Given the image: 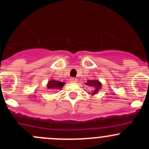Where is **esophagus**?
I'll list each match as a JSON object with an SVG mask.
<instances>
[{"instance_id":"obj_1","label":"esophagus","mask_w":149,"mask_h":149,"mask_svg":"<svg viewBox=\"0 0 149 149\" xmlns=\"http://www.w3.org/2000/svg\"><path fill=\"white\" fill-rule=\"evenodd\" d=\"M70 81L71 82V83H76V82L77 81V79H76V78H70Z\"/></svg>"}]
</instances>
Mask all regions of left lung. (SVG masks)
Here are the masks:
<instances>
[{"instance_id":"left-lung-1","label":"left lung","mask_w":149,"mask_h":149,"mask_svg":"<svg viewBox=\"0 0 149 149\" xmlns=\"http://www.w3.org/2000/svg\"><path fill=\"white\" fill-rule=\"evenodd\" d=\"M85 84L88 86L91 87L92 88V91L91 92V95H94V94H97L99 91V90L101 89L102 87V84L101 82L99 81L98 80H96V79H94V80H88L86 83Z\"/></svg>"}]
</instances>
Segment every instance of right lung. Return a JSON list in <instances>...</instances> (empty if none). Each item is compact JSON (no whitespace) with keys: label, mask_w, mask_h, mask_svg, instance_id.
<instances>
[{"label":"right lung","mask_w":149,"mask_h":149,"mask_svg":"<svg viewBox=\"0 0 149 149\" xmlns=\"http://www.w3.org/2000/svg\"><path fill=\"white\" fill-rule=\"evenodd\" d=\"M65 84V82L58 81L51 79L50 81H48L47 86V88H49V89H61V88L63 87Z\"/></svg>","instance_id":"add662e5"}]
</instances>
